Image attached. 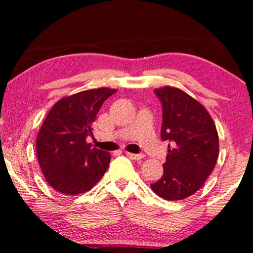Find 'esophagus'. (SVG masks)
Listing matches in <instances>:
<instances>
[{
	"label": "esophagus",
	"instance_id": "esophagus-1",
	"mask_svg": "<svg viewBox=\"0 0 253 253\" xmlns=\"http://www.w3.org/2000/svg\"><path fill=\"white\" fill-rule=\"evenodd\" d=\"M126 157L132 159L134 161H140L141 159L144 158V154H134V153H130V152H126Z\"/></svg>",
	"mask_w": 253,
	"mask_h": 253
}]
</instances>
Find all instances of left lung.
Wrapping results in <instances>:
<instances>
[{"instance_id":"left-lung-1","label":"left lung","mask_w":253,"mask_h":253,"mask_svg":"<svg viewBox=\"0 0 253 253\" xmlns=\"http://www.w3.org/2000/svg\"><path fill=\"white\" fill-rule=\"evenodd\" d=\"M162 103L161 139L169 140L164 175L151 188L166 200H182L204 185L215 167L219 136L202 103L182 89H154Z\"/></svg>"}]
</instances>
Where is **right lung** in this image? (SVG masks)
<instances>
[{
	"label": "right lung",
	"instance_id": "obj_1",
	"mask_svg": "<svg viewBox=\"0 0 253 253\" xmlns=\"http://www.w3.org/2000/svg\"><path fill=\"white\" fill-rule=\"evenodd\" d=\"M117 89L101 87L64 96L53 106L37 137V157L48 184L63 195L91 190L110 162L108 152L92 147L86 137L102 103Z\"/></svg>",
	"mask_w": 253,
	"mask_h": 253
}]
</instances>
